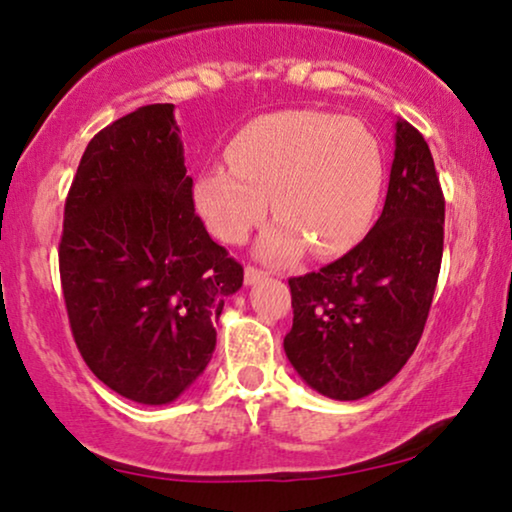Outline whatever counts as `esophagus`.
Masks as SVG:
<instances>
[{
	"instance_id": "34e87169",
	"label": "esophagus",
	"mask_w": 512,
	"mask_h": 512,
	"mask_svg": "<svg viewBox=\"0 0 512 512\" xmlns=\"http://www.w3.org/2000/svg\"><path fill=\"white\" fill-rule=\"evenodd\" d=\"M265 277H268V275H265L263 270L251 268V265H247V268H244V284H247V286H254L258 282H263Z\"/></svg>"
}]
</instances>
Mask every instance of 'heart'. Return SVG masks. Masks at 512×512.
Here are the masks:
<instances>
[{
  "instance_id": "b5f03b06",
  "label": "heart",
  "mask_w": 512,
  "mask_h": 512,
  "mask_svg": "<svg viewBox=\"0 0 512 512\" xmlns=\"http://www.w3.org/2000/svg\"><path fill=\"white\" fill-rule=\"evenodd\" d=\"M226 158L230 167H209L195 181V207L219 240L240 244L263 221L270 195L277 219L256 254L275 265L310 244L324 256L349 249L382 195V146L359 118L277 111L244 125Z\"/></svg>"
}]
</instances>
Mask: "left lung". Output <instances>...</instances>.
<instances>
[{
	"label": "left lung",
	"mask_w": 512,
	"mask_h": 512,
	"mask_svg": "<svg viewBox=\"0 0 512 512\" xmlns=\"http://www.w3.org/2000/svg\"><path fill=\"white\" fill-rule=\"evenodd\" d=\"M380 219L352 251L289 279L284 352L307 387L359 401L394 380L422 338L443 261L445 200L424 137L396 121Z\"/></svg>",
	"instance_id": "left-lung-1"
}]
</instances>
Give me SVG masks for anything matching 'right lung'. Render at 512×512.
I'll list each match as a JSON object with an SVG mask.
<instances>
[{"instance_id": "add662e5", "label": "right lung", "mask_w": 512, "mask_h": 512, "mask_svg": "<svg viewBox=\"0 0 512 512\" xmlns=\"http://www.w3.org/2000/svg\"><path fill=\"white\" fill-rule=\"evenodd\" d=\"M60 279L76 347L130 401H177L216 347L244 270L195 214L174 104L97 132L65 202Z\"/></svg>"}]
</instances>
